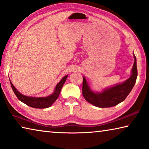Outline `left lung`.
I'll list each match as a JSON object with an SVG mask.
<instances>
[{"instance_id":"8db88e82","label":"left lung","mask_w":149,"mask_h":149,"mask_svg":"<svg viewBox=\"0 0 149 149\" xmlns=\"http://www.w3.org/2000/svg\"><path fill=\"white\" fill-rule=\"evenodd\" d=\"M132 75L122 84L104 89L102 92H93L90 89L85 77L83 78L82 93L85 99L91 104L99 108H108L116 106L125 99L134 86L137 77V60L135 54Z\"/></svg>"}]
</instances>
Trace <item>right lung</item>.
I'll use <instances>...</instances> for the list:
<instances>
[{"instance_id": "right-lung-1", "label": "right lung", "mask_w": 149, "mask_h": 149, "mask_svg": "<svg viewBox=\"0 0 149 149\" xmlns=\"http://www.w3.org/2000/svg\"><path fill=\"white\" fill-rule=\"evenodd\" d=\"M68 77V75H65L62 79L60 80V81L56 85L55 87L54 91L52 95H50L46 97H27L20 93L15 87L13 84L10 81V85L13 90L14 93L20 101L24 102V104H27L30 107L35 108H47L50 107L53 103L56 101L60 95V91H61L63 85L64 84Z\"/></svg>"}]
</instances>
